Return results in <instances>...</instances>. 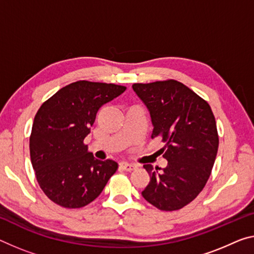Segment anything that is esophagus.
<instances>
[{"mask_svg": "<svg viewBox=\"0 0 254 254\" xmlns=\"http://www.w3.org/2000/svg\"><path fill=\"white\" fill-rule=\"evenodd\" d=\"M121 167H122V170H124V171L131 172V171H133L134 168H135V165L130 164V163H127V162H123V163H121Z\"/></svg>", "mask_w": 254, "mask_h": 254, "instance_id": "34e87169", "label": "esophagus"}]
</instances>
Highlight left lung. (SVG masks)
<instances>
[{
  "label": "left lung",
  "mask_w": 254,
  "mask_h": 254,
  "mask_svg": "<svg viewBox=\"0 0 254 254\" xmlns=\"http://www.w3.org/2000/svg\"><path fill=\"white\" fill-rule=\"evenodd\" d=\"M150 113L151 138H162L165 168L146 164L150 182L142 196L164 211L179 210L202 191L218 150L215 116L209 104L176 80L134 83Z\"/></svg>",
  "instance_id": "left-lung-1"
}]
</instances>
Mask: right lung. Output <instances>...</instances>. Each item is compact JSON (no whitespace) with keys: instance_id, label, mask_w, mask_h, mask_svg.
Wrapping results in <instances>:
<instances>
[{"instance_id":"right-lung-1","label":"right lung","mask_w":254,"mask_h":254,"mask_svg":"<svg viewBox=\"0 0 254 254\" xmlns=\"http://www.w3.org/2000/svg\"><path fill=\"white\" fill-rule=\"evenodd\" d=\"M126 89L81 80L63 87L40 106L29 140L31 164L40 189L59 206H87L118 170L115 160L96 159L83 140L99 108Z\"/></svg>"}]
</instances>
